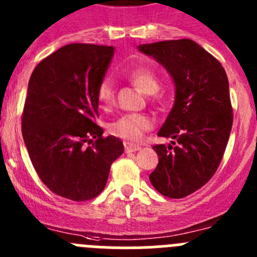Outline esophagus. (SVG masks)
<instances>
[{
  "instance_id": "esophagus-1",
  "label": "esophagus",
  "mask_w": 257,
  "mask_h": 257,
  "mask_svg": "<svg viewBox=\"0 0 257 257\" xmlns=\"http://www.w3.org/2000/svg\"><path fill=\"white\" fill-rule=\"evenodd\" d=\"M141 147L140 145L133 144V143H124V152L130 153V152H138L140 150Z\"/></svg>"
}]
</instances>
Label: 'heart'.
<instances>
[{
  "mask_svg": "<svg viewBox=\"0 0 257 257\" xmlns=\"http://www.w3.org/2000/svg\"><path fill=\"white\" fill-rule=\"evenodd\" d=\"M128 80L135 88L143 94H153L158 90V77L153 70L148 67H136L128 72ZM98 99L103 104H109L114 99V86L109 77H105L100 81L96 90ZM153 121L145 114H124L109 124V130L113 135L124 140L138 141L143 134L152 128Z\"/></svg>",
  "mask_w": 257,
  "mask_h": 257,
  "instance_id": "heart-1",
  "label": "heart"
}]
</instances>
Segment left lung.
Instances as JSON below:
<instances>
[{"instance_id":"obj_1","label":"left lung","mask_w":257,"mask_h":257,"mask_svg":"<svg viewBox=\"0 0 257 257\" xmlns=\"http://www.w3.org/2000/svg\"><path fill=\"white\" fill-rule=\"evenodd\" d=\"M171 75L175 103L158 136L177 140L154 145L159 157L149 180L158 192L181 199L205 185L219 167L229 139L233 110L223 66L191 39L140 44Z\"/></svg>"}]
</instances>
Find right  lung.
Instances as JSON below:
<instances>
[{
  "mask_svg": "<svg viewBox=\"0 0 257 257\" xmlns=\"http://www.w3.org/2000/svg\"><path fill=\"white\" fill-rule=\"evenodd\" d=\"M113 55L114 47L67 44L38 63L28 84L21 130L30 161L52 192L74 201L98 196L123 153L94 122Z\"/></svg>",
  "mask_w": 257,
  "mask_h": 257,
  "instance_id": "add662e5",
  "label": "right lung"
}]
</instances>
